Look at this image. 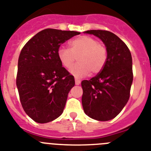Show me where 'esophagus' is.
I'll return each mask as SVG.
<instances>
[{
    "label": "esophagus",
    "instance_id": "esophagus-1",
    "mask_svg": "<svg viewBox=\"0 0 151 151\" xmlns=\"http://www.w3.org/2000/svg\"><path fill=\"white\" fill-rule=\"evenodd\" d=\"M75 83L76 85H79L81 83V81L78 79H75Z\"/></svg>",
    "mask_w": 151,
    "mask_h": 151
}]
</instances>
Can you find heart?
I'll return each mask as SVG.
<instances>
[{
    "label": "heart",
    "instance_id": "1",
    "mask_svg": "<svg viewBox=\"0 0 151 151\" xmlns=\"http://www.w3.org/2000/svg\"><path fill=\"white\" fill-rule=\"evenodd\" d=\"M58 57L64 68L70 69L78 58V64L70 70L77 78L87 76L90 73L97 74L102 70L107 60V49L96 39L82 36L70 42V49L60 48Z\"/></svg>",
    "mask_w": 151,
    "mask_h": 151
}]
</instances>
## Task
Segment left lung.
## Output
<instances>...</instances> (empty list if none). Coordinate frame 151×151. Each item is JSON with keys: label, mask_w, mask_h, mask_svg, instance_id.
<instances>
[{"label": "left lung", "mask_w": 151, "mask_h": 151, "mask_svg": "<svg viewBox=\"0 0 151 151\" xmlns=\"http://www.w3.org/2000/svg\"><path fill=\"white\" fill-rule=\"evenodd\" d=\"M103 41L107 60L96 76L81 82L82 105L86 115L97 121L116 117L128 103L133 81L132 58L125 43L106 30H88Z\"/></svg>", "instance_id": "left-lung-1"}]
</instances>
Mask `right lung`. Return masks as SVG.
I'll return each instance as SVG.
<instances>
[{"mask_svg": "<svg viewBox=\"0 0 151 151\" xmlns=\"http://www.w3.org/2000/svg\"><path fill=\"white\" fill-rule=\"evenodd\" d=\"M80 33L45 29L30 39L21 50L17 86L25 112L36 122L53 121L64 111L75 81L62 67L58 50L61 44Z\"/></svg>", "mask_w": 151, "mask_h": 151, "instance_id": "add662e5", "label": "right lung"}]
</instances>
